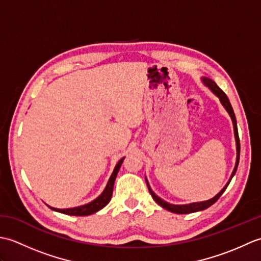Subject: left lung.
I'll return each instance as SVG.
<instances>
[{
  "mask_svg": "<svg viewBox=\"0 0 261 261\" xmlns=\"http://www.w3.org/2000/svg\"><path fill=\"white\" fill-rule=\"evenodd\" d=\"M202 82L204 83L205 86H207L210 88V91L212 92L216 97H219L221 104L223 105V108L226 110V112L229 113L230 118L232 120V123H233V131H234V138H236V146H237V160H236V166L233 168V171H232V174L230 176V179L229 181L226 182L225 186L216 195L212 198L207 199V201H202V202H194V203H190V204H180V205H177V204H170L168 202L164 201L163 198H160L159 196H157L156 194L153 193V191L151 190L150 185H149V182L146 178V182H147V186H148V190L150 192L152 198L154 201L157 202V204H159L160 206L166 208L167 211H170V212L173 213H177V214H188V213H194V212H198V211H203L205 208L210 207L211 205H213L218 199L220 198V196L222 195L224 193V191L226 190V187L230 184V181L232 179V177L234 176L237 168H238V165H239V158H240V140H239V135H238V126H237V120H236V115L233 112V109L231 107V103L229 101L228 96L225 95V93L221 90V88L215 84V82L212 81L211 79H207V77H202Z\"/></svg>",
  "mask_w": 261,
  "mask_h": 261,
  "instance_id": "1",
  "label": "left lung"
}]
</instances>
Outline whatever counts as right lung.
Masks as SVG:
<instances>
[{
	"label": "right lung",
	"mask_w": 261,
	"mask_h": 261,
	"mask_svg": "<svg viewBox=\"0 0 261 261\" xmlns=\"http://www.w3.org/2000/svg\"><path fill=\"white\" fill-rule=\"evenodd\" d=\"M123 160H124V157L121 158L118 162V164L115 165L113 173H112V175H111L108 184L104 188V191L102 192L101 195L96 197L95 199H94V201L87 203L85 205H81V206L71 207V208H55V207H51V206H49V207H50L54 211H56V212L64 213V214H67V215H75V216L91 215L93 213H96L97 211L102 210L105 206V205H108L109 202L111 201L116 175H118V173H119L120 167H121L122 163H123Z\"/></svg>",
	"instance_id": "1"
}]
</instances>
